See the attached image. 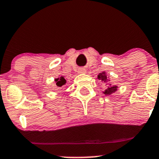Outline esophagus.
<instances>
[{"mask_svg":"<svg viewBox=\"0 0 159 159\" xmlns=\"http://www.w3.org/2000/svg\"><path fill=\"white\" fill-rule=\"evenodd\" d=\"M78 74H84V73H86V70L83 68H79V69L78 70Z\"/></svg>","mask_w":159,"mask_h":159,"instance_id":"esophagus-1","label":"esophagus"}]
</instances>
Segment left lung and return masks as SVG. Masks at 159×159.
<instances>
[{"label":"left lung","instance_id":"1","mask_svg":"<svg viewBox=\"0 0 159 159\" xmlns=\"http://www.w3.org/2000/svg\"><path fill=\"white\" fill-rule=\"evenodd\" d=\"M97 79L100 82L105 84L106 89H105V91L102 93L105 94V95H111V94H114V93L118 91V86L115 85V84H112L111 83H110V75H108L105 71L99 73L97 77Z\"/></svg>","mask_w":159,"mask_h":159}]
</instances>
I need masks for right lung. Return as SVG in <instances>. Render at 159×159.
I'll use <instances>...</instances> for the list:
<instances>
[{"label":"right lung","instance_id":"right-lung-1","mask_svg":"<svg viewBox=\"0 0 159 159\" xmlns=\"http://www.w3.org/2000/svg\"><path fill=\"white\" fill-rule=\"evenodd\" d=\"M54 81L56 82V85L58 88H62L65 84H66V80H65V76H62V75L59 76L58 78H55V79H54Z\"/></svg>","mask_w":159,"mask_h":159}]
</instances>
